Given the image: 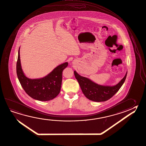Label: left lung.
<instances>
[{
    "mask_svg": "<svg viewBox=\"0 0 146 146\" xmlns=\"http://www.w3.org/2000/svg\"><path fill=\"white\" fill-rule=\"evenodd\" d=\"M74 73L85 96L89 100L96 102L107 101L114 96L124 83L127 75V72L125 77L118 84L110 87L98 85L86 77L81 76L75 71Z\"/></svg>",
    "mask_w": 146,
    "mask_h": 146,
    "instance_id": "1",
    "label": "left lung"
}]
</instances>
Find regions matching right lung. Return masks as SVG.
Returning <instances> with one entry per match:
<instances>
[{
    "label": "right lung",
    "mask_w": 146,
    "mask_h": 146,
    "mask_svg": "<svg viewBox=\"0 0 146 146\" xmlns=\"http://www.w3.org/2000/svg\"><path fill=\"white\" fill-rule=\"evenodd\" d=\"M68 65V62L59 65L44 78L29 79L24 75L21 69L19 49L16 73L21 86L27 94L35 100L48 101L56 97L60 91L62 71Z\"/></svg>",
    "instance_id": "add662e5"
}]
</instances>
